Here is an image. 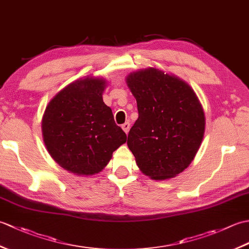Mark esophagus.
<instances>
[{
  "label": "esophagus",
  "mask_w": 249,
  "mask_h": 249,
  "mask_svg": "<svg viewBox=\"0 0 249 249\" xmlns=\"http://www.w3.org/2000/svg\"><path fill=\"white\" fill-rule=\"evenodd\" d=\"M122 128H123V130L125 131V133L127 134L128 131H129V128H130V124L128 123V122H126V123H124L123 125H122Z\"/></svg>",
  "instance_id": "obj_1"
}]
</instances>
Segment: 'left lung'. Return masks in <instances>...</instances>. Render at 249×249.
I'll list each match as a JSON object with an SVG mask.
<instances>
[{"label":"left lung","instance_id":"left-lung-1","mask_svg":"<svg viewBox=\"0 0 249 249\" xmlns=\"http://www.w3.org/2000/svg\"><path fill=\"white\" fill-rule=\"evenodd\" d=\"M126 82L139 113L127 139L137 165L151 178L176 177L190 165L202 142V106L186 82L157 68L131 72Z\"/></svg>","mask_w":249,"mask_h":249}]
</instances>
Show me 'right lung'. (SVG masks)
<instances>
[{"label":"right lung","mask_w":249,"mask_h":249,"mask_svg":"<svg viewBox=\"0 0 249 249\" xmlns=\"http://www.w3.org/2000/svg\"><path fill=\"white\" fill-rule=\"evenodd\" d=\"M105 79L87 77L57 93L41 121L44 142L51 157L77 176H93L108 165L127 136L115 124L103 100Z\"/></svg>","instance_id":"add662e5"}]
</instances>
